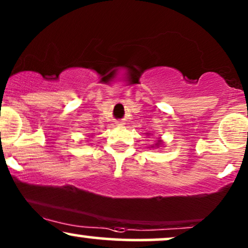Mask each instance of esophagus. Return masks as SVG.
<instances>
[{"label": "esophagus", "mask_w": 248, "mask_h": 248, "mask_svg": "<svg viewBox=\"0 0 248 248\" xmlns=\"http://www.w3.org/2000/svg\"><path fill=\"white\" fill-rule=\"evenodd\" d=\"M116 124H118V126H124V121H118V122H116Z\"/></svg>", "instance_id": "esophagus-1"}]
</instances>
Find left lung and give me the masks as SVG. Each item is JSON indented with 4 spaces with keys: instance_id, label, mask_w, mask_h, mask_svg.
I'll use <instances>...</instances> for the list:
<instances>
[{
    "instance_id": "obj_1",
    "label": "left lung",
    "mask_w": 248,
    "mask_h": 248,
    "mask_svg": "<svg viewBox=\"0 0 248 248\" xmlns=\"http://www.w3.org/2000/svg\"><path fill=\"white\" fill-rule=\"evenodd\" d=\"M158 142H161V141H158ZM158 142H157V143H156V146H158ZM153 147V146H152Z\"/></svg>"
}]
</instances>
